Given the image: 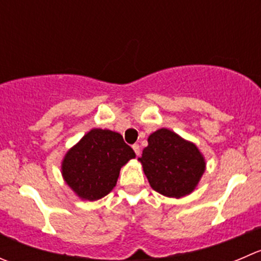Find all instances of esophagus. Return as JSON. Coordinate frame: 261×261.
I'll use <instances>...</instances> for the list:
<instances>
[{"label": "esophagus", "instance_id": "obj_1", "mask_svg": "<svg viewBox=\"0 0 261 261\" xmlns=\"http://www.w3.org/2000/svg\"><path fill=\"white\" fill-rule=\"evenodd\" d=\"M133 149L134 151H135L136 155H140V145H139V144H134Z\"/></svg>", "mask_w": 261, "mask_h": 261}]
</instances>
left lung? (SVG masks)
Returning <instances> with one entry per match:
<instances>
[{"instance_id": "left-lung-1", "label": "left lung", "mask_w": 261, "mask_h": 261, "mask_svg": "<svg viewBox=\"0 0 261 261\" xmlns=\"http://www.w3.org/2000/svg\"><path fill=\"white\" fill-rule=\"evenodd\" d=\"M139 161L151 189L169 198L190 194L205 171L199 149L167 128L149 136Z\"/></svg>"}]
</instances>
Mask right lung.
<instances>
[{
  "label": "right lung",
  "mask_w": 261,
  "mask_h": 261,
  "mask_svg": "<svg viewBox=\"0 0 261 261\" xmlns=\"http://www.w3.org/2000/svg\"><path fill=\"white\" fill-rule=\"evenodd\" d=\"M131 158L135 153L120 134L93 128L65 155L63 178L82 199L98 200L112 191Z\"/></svg>",
  "instance_id": "obj_1"
}]
</instances>
